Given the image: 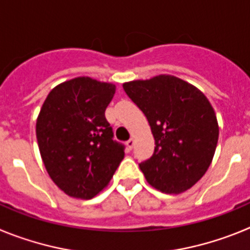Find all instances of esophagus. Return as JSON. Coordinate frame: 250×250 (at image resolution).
I'll list each match as a JSON object with an SVG mask.
<instances>
[{
	"mask_svg": "<svg viewBox=\"0 0 250 250\" xmlns=\"http://www.w3.org/2000/svg\"><path fill=\"white\" fill-rule=\"evenodd\" d=\"M134 144H135V141H134V139H130V140H127V141H126L127 149L131 150L132 147H134Z\"/></svg>",
	"mask_w": 250,
	"mask_h": 250,
	"instance_id": "34e87169",
	"label": "esophagus"
}]
</instances>
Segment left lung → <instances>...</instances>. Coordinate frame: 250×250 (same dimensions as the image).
Wrapping results in <instances>:
<instances>
[{
	"mask_svg": "<svg viewBox=\"0 0 250 250\" xmlns=\"http://www.w3.org/2000/svg\"><path fill=\"white\" fill-rule=\"evenodd\" d=\"M123 87L145 114L155 139L152 156L139 164L146 182L167 194L190 189L207 173L219 136L207 96L173 75L129 81Z\"/></svg>",
	"mask_w": 250,
	"mask_h": 250,
	"instance_id": "1",
	"label": "left lung"
}]
</instances>
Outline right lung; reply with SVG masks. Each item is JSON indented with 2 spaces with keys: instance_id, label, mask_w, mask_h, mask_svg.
I'll return each instance as SVG.
<instances>
[{
  "instance_id": "add662e5",
  "label": "right lung",
  "mask_w": 250,
  "mask_h": 250,
  "mask_svg": "<svg viewBox=\"0 0 250 250\" xmlns=\"http://www.w3.org/2000/svg\"><path fill=\"white\" fill-rule=\"evenodd\" d=\"M115 91L114 83L75 77L55 86L40 110V154L52 182L68 196L98 195L124 159V146L112 140L105 119Z\"/></svg>"
}]
</instances>
